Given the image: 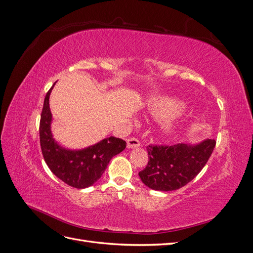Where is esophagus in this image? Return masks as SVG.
Returning <instances> with one entry per match:
<instances>
[{"label":"esophagus","mask_w":253,"mask_h":253,"mask_svg":"<svg viewBox=\"0 0 253 253\" xmlns=\"http://www.w3.org/2000/svg\"><path fill=\"white\" fill-rule=\"evenodd\" d=\"M140 145V142L138 139L136 138H128L126 140V147L127 149H134V148H138Z\"/></svg>","instance_id":"obj_1"}]
</instances>
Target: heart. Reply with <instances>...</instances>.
<instances>
[{
	"label": "heart",
	"instance_id": "1",
	"mask_svg": "<svg viewBox=\"0 0 253 253\" xmlns=\"http://www.w3.org/2000/svg\"><path fill=\"white\" fill-rule=\"evenodd\" d=\"M183 102L174 97L163 96L153 99L149 103V112L160 121V131L166 136H172L179 131L181 118L179 113L183 109Z\"/></svg>",
	"mask_w": 253,
	"mask_h": 253
}]
</instances>
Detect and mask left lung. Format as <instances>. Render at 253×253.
<instances>
[{"label": "left lung", "mask_w": 253, "mask_h": 253, "mask_svg": "<svg viewBox=\"0 0 253 253\" xmlns=\"http://www.w3.org/2000/svg\"><path fill=\"white\" fill-rule=\"evenodd\" d=\"M215 140L205 139L196 143L149 145V163L138 173L141 181L156 191L177 190L192 180L210 158Z\"/></svg>", "instance_id": "8db88e82"}]
</instances>
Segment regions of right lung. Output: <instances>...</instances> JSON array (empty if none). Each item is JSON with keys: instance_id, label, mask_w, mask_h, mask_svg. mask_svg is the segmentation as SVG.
Returning <instances> with one entry per match:
<instances>
[{"instance_id": "add662e5", "label": "right lung", "mask_w": 253, "mask_h": 253, "mask_svg": "<svg viewBox=\"0 0 253 253\" xmlns=\"http://www.w3.org/2000/svg\"><path fill=\"white\" fill-rule=\"evenodd\" d=\"M56 84V82H55ZM44 99L40 121V143L45 163L50 171L66 185L84 189L90 187L101 177L110 160L126 147L125 140L108 137L84 149L71 150L61 145L51 132L52 116L49 96L52 87Z\"/></svg>"}]
</instances>
